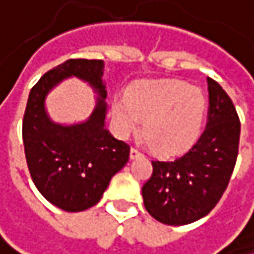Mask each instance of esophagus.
Segmentation results:
<instances>
[{"mask_svg": "<svg viewBox=\"0 0 254 254\" xmlns=\"http://www.w3.org/2000/svg\"><path fill=\"white\" fill-rule=\"evenodd\" d=\"M140 157H143V153H141V152H138L137 149H131V150H130V159H131V160L140 159Z\"/></svg>", "mask_w": 254, "mask_h": 254, "instance_id": "34e87169", "label": "esophagus"}]
</instances>
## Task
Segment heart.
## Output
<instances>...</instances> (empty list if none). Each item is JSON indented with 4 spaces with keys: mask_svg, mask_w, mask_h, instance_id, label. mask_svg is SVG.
Returning <instances> with one entry per match:
<instances>
[{
    "mask_svg": "<svg viewBox=\"0 0 254 254\" xmlns=\"http://www.w3.org/2000/svg\"><path fill=\"white\" fill-rule=\"evenodd\" d=\"M208 102L204 92L185 82L169 79L138 81L127 95L111 102L113 121L121 136L137 130L143 120L144 140L156 153L187 150L199 136Z\"/></svg>",
    "mask_w": 254,
    "mask_h": 254,
    "instance_id": "heart-1",
    "label": "heart"
}]
</instances>
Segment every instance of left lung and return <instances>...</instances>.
<instances>
[{"label":"left lung","mask_w":254,"mask_h":254,"mask_svg":"<svg viewBox=\"0 0 254 254\" xmlns=\"http://www.w3.org/2000/svg\"><path fill=\"white\" fill-rule=\"evenodd\" d=\"M205 131L190 150L171 162H152L143 185L147 212L168 226H185L205 217L224 193L234 169L240 121L226 91L211 78Z\"/></svg>","instance_id":"obj_1"}]
</instances>
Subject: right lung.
<instances>
[{
	"label": "right lung",
	"instance_id": "obj_1",
	"mask_svg": "<svg viewBox=\"0 0 254 254\" xmlns=\"http://www.w3.org/2000/svg\"><path fill=\"white\" fill-rule=\"evenodd\" d=\"M104 61L69 59L45 73L28 95L23 120V141L31 179L55 207L79 212L98 204L111 178L128 162L130 147L105 128L107 89ZM75 76L97 94L85 122L55 123L45 110L48 92Z\"/></svg>",
	"mask_w": 254,
	"mask_h": 254
}]
</instances>
